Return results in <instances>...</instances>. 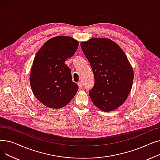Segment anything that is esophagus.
Wrapping results in <instances>:
<instances>
[{"label": "esophagus", "mask_w": 160, "mask_h": 160, "mask_svg": "<svg viewBox=\"0 0 160 160\" xmlns=\"http://www.w3.org/2000/svg\"><path fill=\"white\" fill-rule=\"evenodd\" d=\"M78 88H79L80 89H82V83L81 82H78Z\"/></svg>", "instance_id": "esophagus-1"}]
</instances>
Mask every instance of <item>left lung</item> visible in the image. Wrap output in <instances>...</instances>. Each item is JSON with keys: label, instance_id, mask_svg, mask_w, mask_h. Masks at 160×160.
I'll return each instance as SVG.
<instances>
[{"label": "left lung", "instance_id": "8db88e82", "mask_svg": "<svg viewBox=\"0 0 160 160\" xmlns=\"http://www.w3.org/2000/svg\"><path fill=\"white\" fill-rule=\"evenodd\" d=\"M95 77L89 95L100 110L111 112L120 107L132 89L133 70L127 56L113 41L91 38L80 43Z\"/></svg>", "mask_w": 160, "mask_h": 160}]
</instances>
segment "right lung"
<instances>
[{
    "label": "right lung",
    "mask_w": 160,
    "mask_h": 160,
    "mask_svg": "<svg viewBox=\"0 0 160 160\" xmlns=\"http://www.w3.org/2000/svg\"><path fill=\"white\" fill-rule=\"evenodd\" d=\"M78 47V41L64 36L48 39L37 52L31 67L30 83L33 95L45 106L58 109L67 105L78 91L65 62Z\"/></svg>",
    "instance_id": "1"
}]
</instances>
